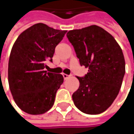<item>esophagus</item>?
<instances>
[{
	"instance_id": "34e87169",
	"label": "esophagus",
	"mask_w": 134,
	"mask_h": 134,
	"mask_svg": "<svg viewBox=\"0 0 134 134\" xmlns=\"http://www.w3.org/2000/svg\"><path fill=\"white\" fill-rule=\"evenodd\" d=\"M69 77H70V76H69V75H67V74H63V77H64V80H67V78H69Z\"/></svg>"
}]
</instances>
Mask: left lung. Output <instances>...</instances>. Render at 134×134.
I'll list each match as a JSON object with an SVG mask.
<instances>
[{
	"instance_id": "1",
	"label": "left lung",
	"mask_w": 134,
	"mask_h": 134,
	"mask_svg": "<svg viewBox=\"0 0 134 134\" xmlns=\"http://www.w3.org/2000/svg\"><path fill=\"white\" fill-rule=\"evenodd\" d=\"M67 37L81 66L88 67L87 74L77 77L80 86L72 94L74 103L84 113H102L118 95L125 74L120 46L112 35L97 25L69 31Z\"/></svg>"
}]
</instances>
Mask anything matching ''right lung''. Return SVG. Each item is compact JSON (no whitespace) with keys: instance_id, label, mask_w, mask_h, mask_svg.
Returning a JSON list of instances; mask_svg holds the SVG:
<instances>
[{"instance_id":"right-lung-1","label":"right lung","mask_w":134,"mask_h":134,"mask_svg":"<svg viewBox=\"0 0 134 134\" xmlns=\"http://www.w3.org/2000/svg\"><path fill=\"white\" fill-rule=\"evenodd\" d=\"M66 32L38 23L15 41L8 63V83L14 100L22 111L39 115L53 105L64 77L47 73L44 68L46 62H53L55 48Z\"/></svg>"}]
</instances>
